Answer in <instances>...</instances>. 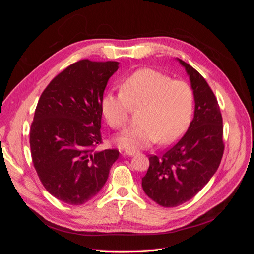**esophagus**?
<instances>
[{
  "instance_id": "1",
  "label": "esophagus",
  "mask_w": 254,
  "mask_h": 254,
  "mask_svg": "<svg viewBox=\"0 0 254 254\" xmlns=\"http://www.w3.org/2000/svg\"><path fill=\"white\" fill-rule=\"evenodd\" d=\"M136 153H139V150H135V149H126L124 152H123V155H126V156H134Z\"/></svg>"
}]
</instances>
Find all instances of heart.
I'll return each instance as SVG.
<instances>
[{"mask_svg":"<svg viewBox=\"0 0 254 254\" xmlns=\"http://www.w3.org/2000/svg\"><path fill=\"white\" fill-rule=\"evenodd\" d=\"M131 107H140V123L118 137L122 148L136 149L160 140L172 143L186 131L194 110V91L182 79L153 68H140L121 83V92L103 96L101 109L113 129L125 127Z\"/></svg>","mask_w":254,"mask_h":254,"instance_id":"heart-1","label":"heart"}]
</instances>
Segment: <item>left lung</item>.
<instances>
[{
	"label": "left lung",
	"mask_w": 254,
	"mask_h": 254,
	"mask_svg": "<svg viewBox=\"0 0 254 254\" xmlns=\"http://www.w3.org/2000/svg\"><path fill=\"white\" fill-rule=\"evenodd\" d=\"M194 91L195 114L187 133L160 156L149 157L142 187L153 201L175 207L196 196L220 164L225 144L217 98L201 74L179 59Z\"/></svg>",
	"instance_id": "1"
}]
</instances>
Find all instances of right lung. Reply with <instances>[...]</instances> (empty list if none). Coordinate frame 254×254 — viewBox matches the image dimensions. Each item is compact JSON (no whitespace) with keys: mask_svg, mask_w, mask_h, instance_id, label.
<instances>
[{"mask_svg":"<svg viewBox=\"0 0 254 254\" xmlns=\"http://www.w3.org/2000/svg\"><path fill=\"white\" fill-rule=\"evenodd\" d=\"M118 61L82 59L59 73L44 89L29 132L32 160L51 195L72 205L86 203L108 179L118 149L102 144L101 102Z\"/></svg>","mask_w":254,"mask_h":254,"instance_id":"add662e5","label":"right lung"}]
</instances>
